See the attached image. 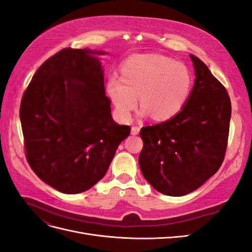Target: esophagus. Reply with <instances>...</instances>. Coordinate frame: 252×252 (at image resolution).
<instances>
[{
    "label": "esophagus",
    "mask_w": 252,
    "mask_h": 252,
    "mask_svg": "<svg viewBox=\"0 0 252 252\" xmlns=\"http://www.w3.org/2000/svg\"><path fill=\"white\" fill-rule=\"evenodd\" d=\"M140 129H141V128H140L139 126H132V127H131V134H132V135L139 134Z\"/></svg>",
    "instance_id": "obj_1"
}]
</instances>
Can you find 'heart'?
Instances as JSON below:
<instances>
[{
    "mask_svg": "<svg viewBox=\"0 0 252 252\" xmlns=\"http://www.w3.org/2000/svg\"><path fill=\"white\" fill-rule=\"evenodd\" d=\"M121 73L122 78L111 75L106 88L124 121L130 119L138 96L143 116L169 120L182 109L191 89V73L186 65L155 53L128 58Z\"/></svg>",
    "mask_w": 252,
    "mask_h": 252,
    "instance_id": "obj_1",
    "label": "heart"
}]
</instances>
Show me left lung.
<instances>
[{"label":"left lung","instance_id":"left-lung-1","mask_svg":"<svg viewBox=\"0 0 252 252\" xmlns=\"http://www.w3.org/2000/svg\"><path fill=\"white\" fill-rule=\"evenodd\" d=\"M195 81L182 110L168 121L141 129L139 164L158 192H192L222 165L229 135L231 103L226 88L202 61L190 55Z\"/></svg>","mask_w":252,"mask_h":252}]
</instances>
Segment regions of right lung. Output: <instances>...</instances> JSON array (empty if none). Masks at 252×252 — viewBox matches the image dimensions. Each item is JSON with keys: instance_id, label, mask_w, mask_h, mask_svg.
<instances>
[{"instance_id": "right-lung-1", "label": "right lung", "mask_w": 252, "mask_h": 252, "mask_svg": "<svg viewBox=\"0 0 252 252\" xmlns=\"http://www.w3.org/2000/svg\"><path fill=\"white\" fill-rule=\"evenodd\" d=\"M103 51L64 48L40 66L20 106L25 155L43 182L84 192L108 170L128 125L111 117L98 58Z\"/></svg>"}]
</instances>
